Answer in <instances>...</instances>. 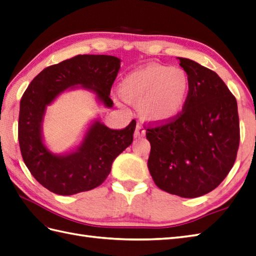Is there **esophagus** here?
<instances>
[{
	"instance_id": "1",
	"label": "esophagus",
	"mask_w": 256,
	"mask_h": 256,
	"mask_svg": "<svg viewBox=\"0 0 256 256\" xmlns=\"http://www.w3.org/2000/svg\"><path fill=\"white\" fill-rule=\"evenodd\" d=\"M145 130L142 128V126H140V124H138L135 128V130H134V138H144L145 136Z\"/></svg>"
}]
</instances>
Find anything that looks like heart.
Here are the masks:
<instances>
[{
    "label": "heart",
    "instance_id": "heart-1",
    "mask_svg": "<svg viewBox=\"0 0 256 256\" xmlns=\"http://www.w3.org/2000/svg\"><path fill=\"white\" fill-rule=\"evenodd\" d=\"M191 80L182 68L150 64L133 70L118 85L120 97L136 104L140 116L154 124H166L186 109Z\"/></svg>",
    "mask_w": 256,
    "mask_h": 256
}]
</instances>
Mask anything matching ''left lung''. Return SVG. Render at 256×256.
Returning <instances> with one entry per match:
<instances>
[{"label": "left lung", "instance_id": "1", "mask_svg": "<svg viewBox=\"0 0 256 256\" xmlns=\"http://www.w3.org/2000/svg\"><path fill=\"white\" fill-rule=\"evenodd\" d=\"M191 90L182 114L147 128L148 170L162 191L181 198L205 195L220 184L236 162L240 142L236 100L214 70L178 58Z\"/></svg>", "mask_w": 256, "mask_h": 256}]
</instances>
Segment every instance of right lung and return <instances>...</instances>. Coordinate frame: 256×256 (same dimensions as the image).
I'll list each match as a JSON object with an SVG mask.
<instances>
[{
	"instance_id": "right-lung-1",
	"label": "right lung",
	"mask_w": 256,
	"mask_h": 256,
	"mask_svg": "<svg viewBox=\"0 0 256 256\" xmlns=\"http://www.w3.org/2000/svg\"><path fill=\"white\" fill-rule=\"evenodd\" d=\"M120 65L116 56L80 54L41 70L24 92L18 118L22 156L34 179L49 191L74 195L99 186L114 159L132 144L134 120L126 128L111 130L94 118L80 144L65 154L51 152L42 133L48 106L65 90L85 89L101 106L112 108L110 89Z\"/></svg>"
}]
</instances>
